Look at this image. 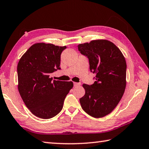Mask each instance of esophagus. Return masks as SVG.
<instances>
[{
  "instance_id": "obj_1",
  "label": "esophagus",
  "mask_w": 149,
  "mask_h": 149,
  "mask_svg": "<svg viewBox=\"0 0 149 149\" xmlns=\"http://www.w3.org/2000/svg\"><path fill=\"white\" fill-rule=\"evenodd\" d=\"M73 84H74V87H78V86H80L81 84L80 83H78V82H74Z\"/></svg>"
}]
</instances>
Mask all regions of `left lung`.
Returning <instances> with one entry per match:
<instances>
[{
    "instance_id": "left-lung-1",
    "label": "left lung",
    "mask_w": 149,
    "mask_h": 149,
    "mask_svg": "<svg viewBox=\"0 0 149 149\" xmlns=\"http://www.w3.org/2000/svg\"><path fill=\"white\" fill-rule=\"evenodd\" d=\"M78 50L89 59V69L96 74L92 85L84 84L85 95L80 99L84 111L100 118L113 110L127 85V63L120 49L106 40L79 44Z\"/></svg>"
}]
</instances>
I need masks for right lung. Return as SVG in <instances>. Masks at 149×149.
Wrapping results in <instances>:
<instances>
[{
  "label": "right lung",
  "mask_w": 149,
  "mask_h": 149,
  "mask_svg": "<svg viewBox=\"0 0 149 149\" xmlns=\"http://www.w3.org/2000/svg\"><path fill=\"white\" fill-rule=\"evenodd\" d=\"M66 46L38 43L22 56L17 65L18 90L30 111L41 119L56 116L66 95L73 87L71 81L52 80L50 74L60 69L61 54Z\"/></svg>",
  "instance_id": "right-lung-1"
}]
</instances>
